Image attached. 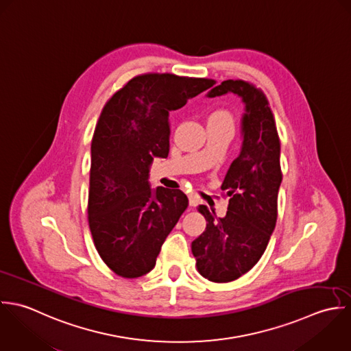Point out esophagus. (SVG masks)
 <instances>
[{"label": "esophagus", "mask_w": 351, "mask_h": 351, "mask_svg": "<svg viewBox=\"0 0 351 351\" xmlns=\"http://www.w3.org/2000/svg\"><path fill=\"white\" fill-rule=\"evenodd\" d=\"M189 202H190V206L193 208V206H197L199 201H198V198H197L194 194H190V195H189Z\"/></svg>", "instance_id": "esophagus-1"}]
</instances>
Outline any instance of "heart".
<instances>
[{"label":"heart","mask_w":351,"mask_h":351,"mask_svg":"<svg viewBox=\"0 0 351 351\" xmlns=\"http://www.w3.org/2000/svg\"><path fill=\"white\" fill-rule=\"evenodd\" d=\"M210 118H221V119H229L230 121V115L225 111H217V112L211 114Z\"/></svg>","instance_id":"b5f03b06"}]
</instances>
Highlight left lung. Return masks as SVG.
Masks as SVG:
<instances>
[{"label": "left lung", "mask_w": 351, "mask_h": 351, "mask_svg": "<svg viewBox=\"0 0 351 351\" xmlns=\"http://www.w3.org/2000/svg\"><path fill=\"white\" fill-rule=\"evenodd\" d=\"M226 93L244 103L240 154L221 186L229 197L228 213L217 218L201 205L208 223L191 244L199 274L213 282L237 280L259 262L276 228L282 182L280 137L267 97L243 80L222 81L208 96Z\"/></svg>", "instance_id": "left-lung-1"}]
</instances>
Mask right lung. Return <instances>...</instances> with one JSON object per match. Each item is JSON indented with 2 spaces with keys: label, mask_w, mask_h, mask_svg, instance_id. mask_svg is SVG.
Returning a JSON list of instances; mask_svg holds the SVG:
<instances>
[{
  "label": "right lung",
  "mask_w": 351,
  "mask_h": 351,
  "mask_svg": "<svg viewBox=\"0 0 351 351\" xmlns=\"http://www.w3.org/2000/svg\"><path fill=\"white\" fill-rule=\"evenodd\" d=\"M215 84L210 78L146 73L106 103L90 145L88 221L103 262L123 278L149 273L189 206L186 194L152 189L154 157L169 153V111Z\"/></svg>",
  "instance_id": "obj_1"
}]
</instances>
